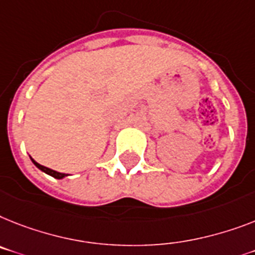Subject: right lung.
<instances>
[{"label": "right lung", "mask_w": 255, "mask_h": 255, "mask_svg": "<svg viewBox=\"0 0 255 255\" xmlns=\"http://www.w3.org/2000/svg\"><path fill=\"white\" fill-rule=\"evenodd\" d=\"M31 160H32V163L35 164V165H36V167L39 168V169H41V170H43V172H45V173H48V174H49V176H52V177H54V178H64L65 176H67V174H65V173H60V172H56V170L49 169V168L44 167V165H41V164L36 163V161L33 160V159H31Z\"/></svg>", "instance_id": "add662e5"}]
</instances>
